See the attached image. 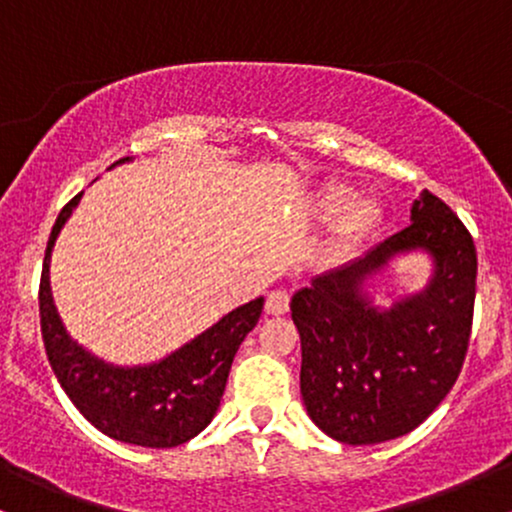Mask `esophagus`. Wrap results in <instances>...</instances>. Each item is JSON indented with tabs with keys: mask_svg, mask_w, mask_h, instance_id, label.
<instances>
[{
	"mask_svg": "<svg viewBox=\"0 0 512 512\" xmlns=\"http://www.w3.org/2000/svg\"><path fill=\"white\" fill-rule=\"evenodd\" d=\"M289 291L284 289H276L267 296V305H264V310H267V315H284L286 310H289Z\"/></svg>",
	"mask_w": 512,
	"mask_h": 512,
	"instance_id": "esophagus-1",
	"label": "esophagus"
}]
</instances>
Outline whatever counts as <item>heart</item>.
Wrapping results in <instances>:
<instances>
[{
    "label": "heart",
    "instance_id": "obj_1",
    "mask_svg": "<svg viewBox=\"0 0 512 512\" xmlns=\"http://www.w3.org/2000/svg\"><path fill=\"white\" fill-rule=\"evenodd\" d=\"M315 211L322 221H332L342 216L337 223V243L349 248L361 240L378 221L380 209L370 199H354V190L342 182H327L315 197Z\"/></svg>",
    "mask_w": 512,
    "mask_h": 512
}]
</instances>
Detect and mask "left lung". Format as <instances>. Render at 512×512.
I'll return each mask as SVG.
<instances>
[{
	"label": "left lung",
	"mask_w": 512,
	"mask_h": 512,
	"mask_svg": "<svg viewBox=\"0 0 512 512\" xmlns=\"http://www.w3.org/2000/svg\"><path fill=\"white\" fill-rule=\"evenodd\" d=\"M411 251L432 257L429 284L390 309L373 304L374 276ZM474 293V240L428 190L404 231L293 293L301 395L315 426L339 443L375 445L424 424L462 370Z\"/></svg>",
	"instance_id": "8db88e82"
}]
</instances>
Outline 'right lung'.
I'll use <instances>...</instances> for the list:
<instances>
[{
    "label": "right lung",
    "instance_id": "1",
    "mask_svg": "<svg viewBox=\"0 0 512 512\" xmlns=\"http://www.w3.org/2000/svg\"><path fill=\"white\" fill-rule=\"evenodd\" d=\"M129 158H120L125 163ZM113 163V166H117ZM79 192L57 216L40 279V330L48 361L74 407L105 436L142 448H175L211 424L240 344L262 315L264 298L240 305L173 354L144 366H113L69 337L50 289V257Z\"/></svg>",
    "mask_w": 512,
    "mask_h": 512
}]
</instances>
